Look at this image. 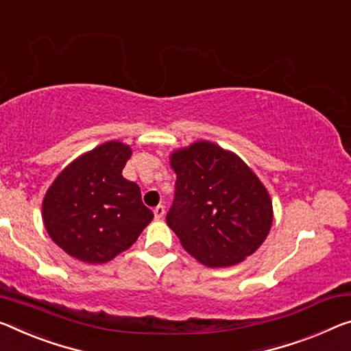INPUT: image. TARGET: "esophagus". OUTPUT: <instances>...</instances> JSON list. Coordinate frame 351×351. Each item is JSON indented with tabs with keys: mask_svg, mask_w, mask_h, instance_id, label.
Returning <instances> with one entry per match:
<instances>
[{
	"mask_svg": "<svg viewBox=\"0 0 351 351\" xmlns=\"http://www.w3.org/2000/svg\"><path fill=\"white\" fill-rule=\"evenodd\" d=\"M154 215H155V219H161L165 217V207L163 206H157L154 208Z\"/></svg>",
	"mask_w": 351,
	"mask_h": 351,
	"instance_id": "34e87169",
	"label": "esophagus"
}]
</instances>
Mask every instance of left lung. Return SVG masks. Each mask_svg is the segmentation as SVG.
<instances>
[{"instance_id":"left-lung-1","label":"left lung","mask_w":351,"mask_h":351,"mask_svg":"<svg viewBox=\"0 0 351 351\" xmlns=\"http://www.w3.org/2000/svg\"><path fill=\"white\" fill-rule=\"evenodd\" d=\"M174 202L166 223L206 267H232L254 254L273 223L271 197L243 160L210 141L171 154Z\"/></svg>"}]
</instances>
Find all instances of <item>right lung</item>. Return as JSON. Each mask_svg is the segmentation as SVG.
I'll return each mask as SVG.
<instances>
[{"label": "right lung", "instance_id": "add662e5", "mask_svg": "<svg viewBox=\"0 0 351 351\" xmlns=\"http://www.w3.org/2000/svg\"><path fill=\"white\" fill-rule=\"evenodd\" d=\"M130 145L108 141L66 166L47 190L42 219L51 240L78 261L105 263L130 247L154 218L141 190L123 179Z\"/></svg>", "mask_w": 351, "mask_h": 351}]
</instances>
